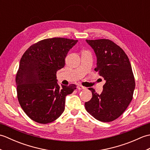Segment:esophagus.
I'll use <instances>...</instances> for the list:
<instances>
[{"label":"esophagus","mask_w":150,"mask_h":150,"mask_svg":"<svg viewBox=\"0 0 150 150\" xmlns=\"http://www.w3.org/2000/svg\"><path fill=\"white\" fill-rule=\"evenodd\" d=\"M77 88H78V90H85L86 87L82 86H81V85H78L77 86Z\"/></svg>","instance_id":"obj_1"}]
</instances>
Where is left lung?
<instances>
[{"instance_id":"1","label":"left lung","mask_w":150,"mask_h":150,"mask_svg":"<svg viewBox=\"0 0 150 150\" xmlns=\"http://www.w3.org/2000/svg\"><path fill=\"white\" fill-rule=\"evenodd\" d=\"M86 41L97 57L95 71L106 81L100 94L89 88L92 98L85 103L86 110L98 120L111 122L124 113L133 98L135 82L131 64L123 50L110 40Z\"/></svg>"}]
</instances>
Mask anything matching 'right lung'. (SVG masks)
I'll return each mask as SVG.
<instances>
[{
  "instance_id": "add662e5",
  "label": "right lung",
  "mask_w": 150,
  "mask_h": 150,
  "mask_svg": "<svg viewBox=\"0 0 150 150\" xmlns=\"http://www.w3.org/2000/svg\"><path fill=\"white\" fill-rule=\"evenodd\" d=\"M77 40L52 38L31 46L22 55L16 75L18 100L31 119L40 124L53 122L65 109L66 97L75 84L60 87L56 73L65 66L69 51Z\"/></svg>"
}]
</instances>
